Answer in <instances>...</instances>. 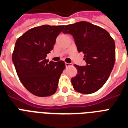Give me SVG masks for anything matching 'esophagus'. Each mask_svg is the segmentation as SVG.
<instances>
[{"label": "esophagus", "mask_w": 128, "mask_h": 128, "mask_svg": "<svg viewBox=\"0 0 128 128\" xmlns=\"http://www.w3.org/2000/svg\"><path fill=\"white\" fill-rule=\"evenodd\" d=\"M70 66H72V63H65V67H70Z\"/></svg>", "instance_id": "obj_1"}]
</instances>
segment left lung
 <instances>
[{
    "instance_id": "obj_1",
    "label": "left lung",
    "mask_w": 128,
    "mask_h": 128,
    "mask_svg": "<svg viewBox=\"0 0 128 128\" xmlns=\"http://www.w3.org/2000/svg\"><path fill=\"white\" fill-rule=\"evenodd\" d=\"M63 33L73 36L86 66L75 65L78 75L71 79L75 91L84 94L97 92L110 77L116 61V45L106 30L86 21L66 25Z\"/></svg>"
}]
</instances>
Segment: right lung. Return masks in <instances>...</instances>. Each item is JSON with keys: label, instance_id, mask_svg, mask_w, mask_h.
<instances>
[{"label": "right lung", "instance_id": "obj_1", "mask_svg": "<svg viewBox=\"0 0 128 128\" xmlns=\"http://www.w3.org/2000/svg\"><path fill=\"white\" fill-rule=\"evenodd\" d=\"M64 26H36L16 40L12 62L20 81L34 96L46 97L57 91L65 64L63 61H48L46 57L53 50L56 38Z\"/></svg>", "mask_w": 128, "mask_h": 128}]
</instances>
